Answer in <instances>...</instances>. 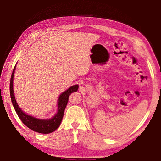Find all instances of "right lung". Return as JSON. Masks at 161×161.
Wrapping results in <instances>:
<instances>
[{"mask_svg": "<svg viewBox=\"0 0 161 161\" xmlns=\"http://www.w3.org/2000/svg\"><path fill=\"white\" fill-rule=\"evenodd\" d=\"M15 69V66L13 69L11 78H10V97H11V101L13 103V107H14L15 110L17 113L18 116L21 121L27 127H28L30 129L34 130L35 132L40 133H50L58 129L59 125L61 124V121L63 118L64 109L66 108V106L68 102V99L71 93L72 92H77L79 86L77 84L71 86L70 88L65 91L59 96L58 99V113L54 116L53 119H38L34 118L31 116H29L22 111L20 107H18L17 102H16L14 93H13V76H14V72Z\"/></svg>", "mask_w": 161, "mask_h": 161, "instance_id": "add662e5", "label": "right lung"}]
</instances>
